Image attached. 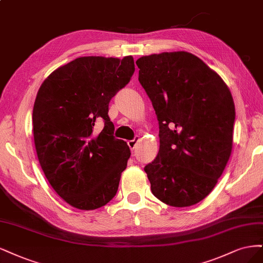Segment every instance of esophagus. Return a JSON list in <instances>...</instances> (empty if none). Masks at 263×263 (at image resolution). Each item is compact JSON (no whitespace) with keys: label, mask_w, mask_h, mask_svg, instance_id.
Segmentation results:
<instances>
[{"label":"esophagus","mask_w":263,"mask_h":263,"mask_svg":"<svg viewBox=\"0 0 263 263\" xmlns=\"http://www.w3.org/2000/svg\"><path fill=\"white\" fill-rule=\"evenodd\" d=\"M138 142H139V138H134L133 140H131V141L128 142V145H129V147H130L131 151H133L135 147H137Z\"/></svg>","instance_id":"obj_1"}]
</instances>
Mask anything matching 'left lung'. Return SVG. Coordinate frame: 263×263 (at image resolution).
Listing matches in <instances>:
<instances>
[{"label": "left lung", "instance_id": "1", "mask_svg": "<svg viewBox=\"0 0 263 263\" xmlns=\"http://www.w3.org/2000/svg\"><path fill=\"white\" fill-rule=\"evenodd\" d=\"M139 82L157 116L159 152L144 167L154 196L168 205L197 204L213 190L233 147L230 89L185 51L142 57Z\"/></svg>", "mask_w": 263, "mask_h": 263}]
</instances>
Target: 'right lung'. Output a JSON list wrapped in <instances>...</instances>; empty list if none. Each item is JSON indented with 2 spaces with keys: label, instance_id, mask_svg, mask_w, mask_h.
<instances>
[{
  "label": "right lung",
  "instance_id": "obj_1",
  "mask_svg": "<svg viewBox=\"0 0 263 263\" xmlns=\"http://www.w3.org/2000/svg\"><path fill=\"white\" fill-rule=\"evenodd\" d=\"M134 70L131 55L82 57L52 72L38 90L32 126L39 163L54 191L76 209L104 206L118 191L131 152L114 137L108 110ZM100 119L104 129L97 135Z\"/></svg>",
  "mask_w": 263,
  "mask_h": 263
}]
</instances>
